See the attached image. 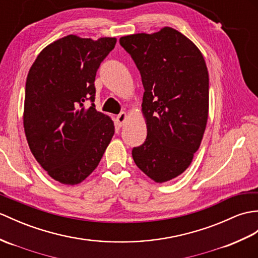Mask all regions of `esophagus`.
<instances>
[{
    "mask_svg": "<svg viewBox=\"0 0 258 258\" xmlns=\"http://www.w3.org/2000/svg\"><path fill=\"white\" fill-rule=\"evenodd\" d=\"M126 117H127V115H126V113H125V112H121V113H119V114L116 116V122L118 123L119 126H122L123 123L125 122V119H126Z\"/></svg>",
    "mask_w": 258,
    "mask_h": 258,
    "instance_id": "obj_1",
    "label": "esophagus"
}]
</instances>
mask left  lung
Here are the masks:
<instances>
[{
    "mask_svg": "<svg viewBox=\"0 0 258 258\" xmlns=\"http://www.w3.org/2000/svg\"><path fill=\"white\" fill-rule=\"evenodd\" d=\"M140 70L147 137L136 166L156 182L178 177L199 148L208 121L209 74L201 51L170 27L119 38Z\"/></svg>",
    "mask_w": 258,
    "mask_h": 258,
    "instance_id": "left-lung-1",
    "label": "left lung"
}]
</instances>
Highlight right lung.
<instances>
[{"instance_id":"right-lung-1","label":"right lung","mask_w":258,"mask_h":258,"mask_svg":"<svg viewBox=\"0 0 258 258\" xmlns=\"http://www.w3.org/2000/svg\"><path fill=\"white\" fill-rule=\"evenodd\" d=\"M116 38L68 35L36 58L25 88L24 128L36 160L55 180L77 184L97 168L114 123L95 110V75ZM86 100L92 106L85 109Z\"/></svg>"}]
</instances>
